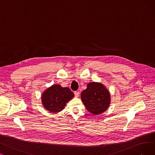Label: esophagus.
Returning a JSON list of instances; mask_svg holds the SVG:
<instances>
[{
	"label": "esophagus",
	"mask_w": 155,
	"mask_h": 155,
	"mask_svg": "<svg viewBox=\"0 0 155 155\" xmlns=\"http://www.w3.org/2000/svg\"><path fill=\"white\" fill-rule=\"evenodd\" d=\"M74 95L76 97H78L79 95V91H74Z\"/></svg>",
	"instance_id": "esophagus-1"
}]
</instances>
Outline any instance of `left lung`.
I'll return each mask as SVG.
<instances>
[{"mask_svg": "<svg viewBox=\"0 0 155 155\" xmlns=\"http://www.w3.org/2000/svg\"><path fill=\"white\" fill-rule=\"evenodd\" d=\"M81 98L90 113L98 115L106 111L110 104V95L103 84L91 82L81 92Z\"/></svg>", "mask_w": 155, "mask_h": 155, "instance_id": "1", "label": "left lung"}]
</instances>
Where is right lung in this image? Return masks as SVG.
<instances>
[{
  "mask_svg": "<svg viewBox=\"0 0 155 155\" xmlns=\"http://www.w3.org/2000/svg\"><path fill=\"white\" fill-rule=\"evenodd\" d=\"M74 97V93L67 87L54 84L45 90L41 95L42 106L47 110L57 113L62 110L66 104Z\"/></svg>",
  "mask_w": 155,
  "mask_h": 155,
  "instance_id": "1",
  "label": "right lung"
}]
</instances>
